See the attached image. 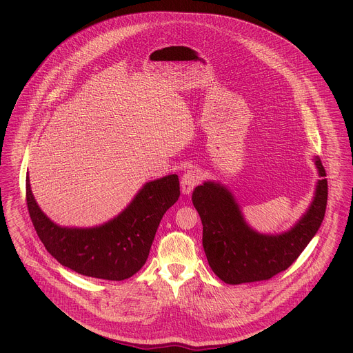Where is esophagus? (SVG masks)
Listing matches in <instances>:
<instances>
[{"mask_svg":"<svg viewBox=\"0 0 353 353\" xmlns=\"http://www.w3.org/2000/svg\"><path fill=\"white\" fill-rule=\"evenodd\" d=\"M201 181V173L198 170H187L183 177H181V181H180V185H181V191L184 194H190L194 187Z\"/></svg>","mask_w":353,"mask_h":353,"instance_id":"34e87169","label":"esophagus"}]
</instances>
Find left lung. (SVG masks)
Instances as JSON below:
<instances>
[{
    "label": "left lung",
    "instance_id": "left-lung-1",
    "mask_svg": "<svg viewBox=\"0 0 353 353\" xmlns=\"http://www.w3.org/2000/svg\"><path fill=\"white\" fill-rule=\"evenodd\" d=\"M319 180L307 212L288 232L261 234L251 229L232 192L219 183L195 187L192 204L203 222V245L210 267L225 282L239 285L268 281L289 268L317 233L328 196L325 169L314 158Z\"/></svg>",
    "mask_w": 353,
    "mask_h": 353
}]
</instances>
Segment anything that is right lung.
<instances>
[{"mask_svg": "<svg viewBox=\"0 0 353 353\" xmlns=\"http://www.w3.org/2000/svg\"><path fill=\"white\" fill-rule=\"evenodd\" d=\"M179 196V176H165L146 183L110 222L89 229L61 228L41 212L26 181L28 211L48 253L81 275L106 281L127 279L142 268L165 212Z\"/></svg>", "mask_w": 353, "mask_h": 353, "instance_id": "add662e5", "label": "right lung"}]
</instances>
